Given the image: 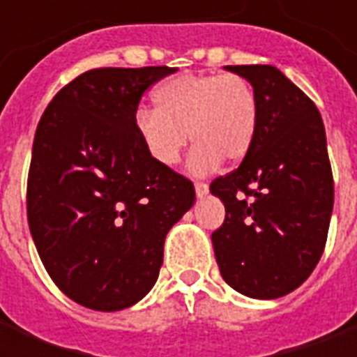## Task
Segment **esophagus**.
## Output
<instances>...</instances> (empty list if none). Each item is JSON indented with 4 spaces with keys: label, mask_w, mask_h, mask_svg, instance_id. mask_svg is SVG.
<instances>
[{
    "label": "esophagus",
    "mask_w": 357,
    "mask_h": 357,
    "mask_svg": "<svg viewBox=\"0 0 357 357\" xmlns=\"http://www.w3.org/2000/svg\"><path fill=\"white\" fill-rule=\"evenodd\" d=\"M195 193H197V197L208 195V183H204V181H195Z\"/></svg>",
    "instance_id": "34e87169"
}]
</instances>
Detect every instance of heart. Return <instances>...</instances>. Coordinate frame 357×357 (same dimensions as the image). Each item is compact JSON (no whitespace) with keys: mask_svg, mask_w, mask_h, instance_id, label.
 I'll use <instances>...</instances> for the list:
<instances>
[{"mask_svg":"<svg viewBox=\"0 0 357 357\" xmlns=\"http://www.w3.org/2000/svg\"><path fill=\"white\" fill-rule=\"evenodd\" d=\"M156 109H139L135 128L162 166L179 162L193 137L191 170L206 174L225 158L241 162L258 128V97L239 74H179L155 89ZM192 133L189 134L188 132Z\"/></svg>","mask_w":357,"mask_h":357,"instance_id":"b5f03b06","label":"heart"}]
</instances>
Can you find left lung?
<instances>
[{
	"instance_id": "left-lung-1",
	"label": "left lung",
	"mask_w": 357,
	"mask_h": 357,
	"mask_svg": "<svg viewBox=\"0 0 357 357\" xmlns=\"http://www.w3.org/2000/svg\"><path fill=\"white\" fill-rule=\"evenodd\" d=\"M258 97V128L239 168L210 183L225 206L212 233L225 283L250 298H279L306 281L327 243L335 185L314 101L269 65H235Z\"/></svg>"
}]
</instances>
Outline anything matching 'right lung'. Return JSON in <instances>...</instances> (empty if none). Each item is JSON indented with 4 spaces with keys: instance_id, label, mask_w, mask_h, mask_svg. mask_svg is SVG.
<instances>
[{
    "instance_id": "add662e5",
    "label": "right lung",
    "mask_w": 357,
    "mask_h": 357,
    "mask_svg": "<svg viewBox=\"0 0 357 357\" xmlns=\"http://www.w3.org/2000/svg\"><path fill=\"white\" fill-rule=\"evenodd\" d=\"M170 66L93 68L43 110L28 170V225L47 273L99 312L133 306L158 279L166 233L195 202L191 179L156 162L135 112Z\"/></svg>"
}]
</instances>
